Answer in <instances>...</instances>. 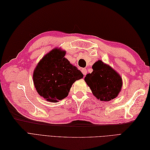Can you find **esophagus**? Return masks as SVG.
<instances>
[{"label": "esophagus", "instance_id": "1", "mask_svg": "<svg viewBox=\"0 0 150 150\" xmlns=\"http://www.w3.org/2000/svg\"><path fill=\"white\" fill-rule=\"evenodd\" d=\"M81 72H82L83 75L85 76L86 75V74H87V69H85V68H83V69H81Z\"/></svg>", "mask_w": 150, "mask_h": 150}]
</instances>
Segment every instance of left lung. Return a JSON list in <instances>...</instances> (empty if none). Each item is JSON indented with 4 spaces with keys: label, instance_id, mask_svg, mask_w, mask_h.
<instances>
[{
    "label": "left lung",
    "instance_id": "8db88e82",
    "mask_svg": "<svg viewBox=\"0 0 150 150\" xmlns=\"http://www.w3.org/2000/svg\"><path fill=\"white\" fill-rule=\"evenodd\" d=\"M93 71L86 76L84 81L94 96L102 101H109L117 96L122 85L117 72L101 60L93 65Z\"/></svg>",
    "mask_w": 150,
    "mask_h": 150
}]
</instances>
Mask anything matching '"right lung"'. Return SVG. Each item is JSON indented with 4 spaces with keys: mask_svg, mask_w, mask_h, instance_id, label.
I'll return each instance as SVG.
<instances>
[{
    "mask_svg": "<svg viewBox=\"0 0 150 150\" xmlns=\"http://www.w3.org/2000/svg\"><path fill=\"white\" fill-rule=\"evenodd\" d=\"M66 51L54 49L36 66L33 73L34 86L47 101L57 102L67 96L71 86L83 74L64 57Z\"/></svg>",
    "mask_w": 150,
    "mask_h": 150,
    "instance_id": "1",
    "label": "right lung"
}]
</instances>
